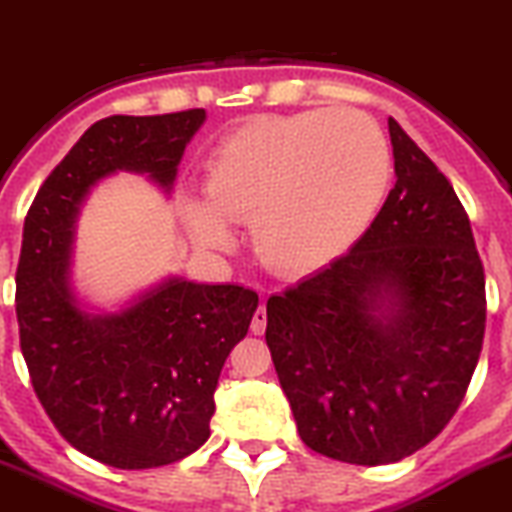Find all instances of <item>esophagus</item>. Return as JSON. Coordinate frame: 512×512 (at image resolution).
I'll use <instances>...</instances> for the list:
<instances>
[{
	"label": "esophagus",
	"mask_w": 512,
	"mask_h": 512,
	"mask_svg": "<svg viewBox=\"0 0 512 512\" xmlns=\"http://www.w3.org/2000/svg\"><path fill=\"white\" fill-rule=\"evenodd\" d=\"M265 326H267V310H265V305H260V308L255 310V315H252L250 328L255 336H262V333H265Z\"/></svg>",
	"instance_id": "esophagus-1"
}]
</instances>
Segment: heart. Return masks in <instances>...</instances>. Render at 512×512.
I'll list each match as a JSON object with an SVG mask.
<instances>
[{"mask_svg": "<svg viewBox=\"0 0 512 512\" xmlns=\"http://www.w3.org/2000/svg\"><path fill=\"white\" fill-rule=\"evenodd\" d=\"M384 131L356 111H305L245 123L204 166L207 202L184 199L186 224L204 245H227L229 222H252L270 270L310 275L369 229L391 184Z\"/></svg>", "mask_w": 512, "mask_h": 512, "instance_id": "1", "label": "heart"}]
</instances>
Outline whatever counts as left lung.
Segmentation results:
<instances>
[{"mask_svg": "<svg viewBox=\"0 0 512 512\" xmlns=\"http://www.w3.org/2000/svg\"><path fill=\"white\" fill-rule=\"evenodd\" d=\"M396 184L343 257L267 300L265 341L300 439L389 465L455 417L485 338V270L450 179L389 118Z\"/></svg>", "mask_w": 512, "mask_h": 512, "instance_id": "8db88e82", "label": "left lung"}]
</instances>
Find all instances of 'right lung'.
Masks as SVG:
<instances>
[{"label": "right lung", "mask_w": 512, "mask_h": 512, "mask_svg": "<svg viewBox=\"0 0 512 512\" xmlns=\"http://www.w3.org/2000/svg\"><path fill=\"white\" fill-rule=\"evenodd\" d=\"M207 113L108 116L50 171L17 262L19 348L32 389L75 450L118 470L171 465L209 439L222 366L247 336L257 293L174 278L118 315L83 313L68 283L78 207L116 169L171 189Z\"/></svg>", "instance_id": "add662e5"}]
</instances>
